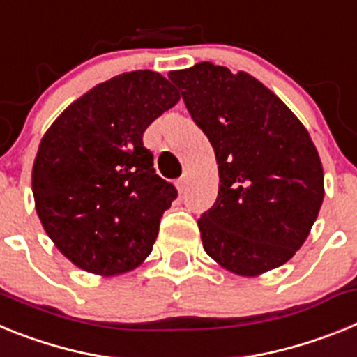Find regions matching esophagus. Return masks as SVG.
<instances>
[{
	"label": "esophagus",
	"mask_w": 357,
	"mask_h": 357,
	"mask_svg": "<svg viewBox=\"0 0 357 357\" xmlns=\"http://www.w3.org/2000/svg\"><path fill=\"white\" fill-rule=\"evenodd\" d=\"M188 182H189V176L188 173H184V175L181 176V178H176V188H178V191H185V188H188Z\"/></svg>",
	"instance_id": "1"
}]
</instances>
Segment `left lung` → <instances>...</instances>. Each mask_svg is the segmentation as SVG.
<instances>
[{"mask_svg":"<svg viewBox=\"0 0 357 357\" xmlns=\"http://www.w3.org/2000/svg\"><path fill=\"white\" fill-rule=\"evenodd\" d=\"M168 77L218 160V198L198 220L204 250L238 275L284 264L324 202V169L307 130L245 71L198 62Z\"/></svg>","mask_w":357,"mask_h":357,"instance_id":"left-lung-1","label":"left lung"}]
</instances>
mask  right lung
Here are the masks:
<instances>
[{"label":"right lung","mask_w":357,"mask_h":357,"mask_svg":"<svg viewBox=\"0 0 357 357\" xmlns=\"http://www.w3.org/2000/svg\"><path fill=\"white\" fill-rule=\"evenodd\" d=\"M178 98L159 73H123L71 103L44 134L31 172L37 214L85 272L118 275L150 255L178 193L155 173L143 134Z\"/></svg>","instance_id":"1"}]
</instances>
